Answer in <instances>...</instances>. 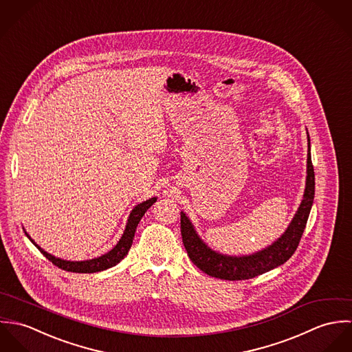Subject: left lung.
<instances>
[{"mask_svg":"<svg viewBox=\"0 0 352 352\" xmlns=\"http://www.w3.org/2000/svg\"><path fill=\"white\" fill-rule=\"evenodd\" d=\"M314 199V169L310 155V140L307 134V160H306V184L301 204L293 217L285 233L271 245L251 254L233 256L214 251L210 248L197 232L191 219L184 211L180 212L182 237L186 251L192 263L210 276L225 280L251 279L268 272L286 263L297 250L302 233L305 230L311 204Z\"/></svg>","mask_w":352,"mask_h":352,"instance_id":"8db88e82","label":"left lung"}]
</instances>
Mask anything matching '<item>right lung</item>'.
Segmentation results:
<instances>
[{"label":"right lung","mask_w":352,"mask_h":352,"mask_svg":"<svg viewBox=\"0 0 352 352\" xmlns=\"http://www.w3.org/2000/svg\"><path fill=\"white\" fill-rule=\"evenodd\" d=\"M157 201V198H151L148 201H142L137 206H134V208L131 210L124 232L120 237V240L118 241V244L111 250V251L101 254L99 257L91 258V260H82V261H72V260H63L59 257H55L54 254H51L49 252L42 250L32 239L31 236L24 230V233L27 234V237L34 243V245L42 252L52 264H55L56 267L65 270V271H70V272H78V274H94V272H100L107 268H111L113 265H116L118 263H120L126 254L130 251L133 240H134V234L137 230V226L141 221V218L145 215V212L148 211V208L153 206V203Z\"/></svg>","instance_id":"right-lung-1"}]
</instances>
